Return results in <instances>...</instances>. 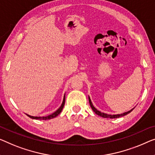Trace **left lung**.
<instances>
[{
    "mask_svg": "<svg viewBox=\"0 0 155 155\" xmlns=\"http://www.w3.org/2000/svg\"><path fill=\"white\" fill-rule=\"evenodd\" d=\"M88 100H89V103H90V105H91V107L92 108V109L93 111L95 113V114L97 115H100V116L102 117H106V118H117V117H122V116H124V115H126L127 114H128L130 113L131 111H132V110H134V108H132V109H131L130 110H129V111L127 112H125V113H123V114H116V115H108V114H104V113H101V111H100V110H98L97 108H94V107L93 105H92V103L91 101V98H90V97H88Z\"/></svg>",
    "mask_w": 155,
    "mask_h": 155,
    "instance_id": "left-lung-1",
    "label": "left lung"
}]
</instances>
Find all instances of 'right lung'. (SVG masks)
Returning a JSON list of instances; mask_svg holds the SVG:
<instances>
[{"mask_svg":"<svg viewBox=\"0 0 155 155\" xmlns=\"http://www.w3.org/2000/svg\"><path fill=\"white\" fill-rule=\"evenodd\" d=\"M64 102H65V95H64V98H63V103H62V104L60 108L58 109L57 110H55L54 113H53L51 115H48L47 116H44V117H35V116H31V115H28L26 114L29 117H31L32 119H35V120H50V119H52V118H54L55 117H56L58 115L60 114H61V112L62 111V110H63V108L64 107Z\"/></svg>","mask_w":155,"mask_h":155,"instance_id":"1","label":"right lung"}]
</instances>
